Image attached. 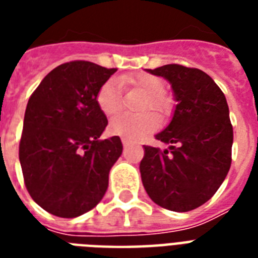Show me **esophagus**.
Returning a JSON list of instances; mask_svg holds the SVG:
<instances>
[{
	"label": "esophagus",
	"mask_w": 258,
	"mask_h": 258,
	"mask_svg": "<svg viewBox=\"0 0 258 258\" xmlns=\"http://www.w3.org/2000/svg\"><path fill=\"white\" fill-rule=\"evenodd\" d=\"M121 143H123V146H124V147H127V146L131 145V143H130V141H127V139H124V138L121 139Z\"/></svg>",
	"instance_id": "1"
}]
</instances>
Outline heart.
I'll return each instance as SVG.
<instances>
[{
	"label": "heart",
	"instance_id": "heart-1",
	"mask_svg": "<svg viewBox=\"0 0 258 258\" xmlns=\"http://www.w3.org/2000/svg\"><path fill=\"white\" fill-rule=\"evenodd\" d=\"M120 83L124 86L135 87L146 93V99L143 100L141 109H151L158 115H166L170 111V100L165 93V82L158 76L150 74H137L121 76ZM97 107L104 113L105 116H112L121 108V97L119 91V84L116 80H107L99 88L96 95ZM158 127L157 116L151 112H143L139 115H128L120 113L111 120L109 131L113 135L137 141L145 137L146 134L151 133Z\"/></svg>",
	"mask_w": 258,
	"mask_h": 258
}]
</instances>
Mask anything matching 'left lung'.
<instances>
[{
	"label": "left lung",
	"mask_w": 258,
	"mask_h": 258,
	"mask_svg": "<svg viewBox=\"0 0 258 258\" xmlns=\"http://www.w3.org/2000/svg\"><path fill=\"white\" fill-rule=\"evenodd\" d=\"M147 71L171 83L178 104L171 123L155 137L169 149L143 146L142 182L157 205L190 212L216 194L232 165L228 103L214 80L198 68L167 64Z\"/></svg>",
	"instance_id": "1"
}]
</instances>
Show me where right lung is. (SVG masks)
<instances>
[{
  "label": "right lung",
  "instance_id": "obj_1",
  "mask_svg": "<svg viewBox=\"0 0 258 258\" xmlns=\"http://www.w3.org/2000/svg\"><path fill=\"white\" fill-rule=\"evenodd\" d=\"M116 71L84 60L64 62L30 95L20 163L30 197L53 216H82L108 187L109 170L123 146L119 137L99 139L108 120L96 95Z\"/></svg>",
  "mask_w": 258,
  "mask_h": 258
}]
</instances>
